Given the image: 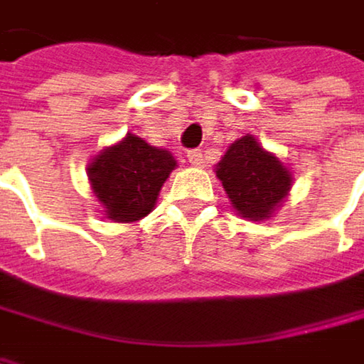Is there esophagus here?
<instances>
[{
	"instance_id": "34e87169",
	"label": "esophagus",
	"mask_w": 364,
	"mask_h": 364,
	"mask_svg": "<svg viewBox=\"0 0 364 364\" xmlns=\"http://www.w3.org/2000/svg\"><path fill=\"white\" fill-rule=\"evenodd\" d=\"M187 160H189V164H191V166H202V164H204V156H202V151H200V149H191V151H187Z\"/></svg>"
}]
</instances>
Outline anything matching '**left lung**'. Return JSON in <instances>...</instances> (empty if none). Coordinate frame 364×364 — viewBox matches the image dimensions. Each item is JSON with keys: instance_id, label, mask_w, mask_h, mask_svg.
Listing matches in <instances>:
<instances>
[{"instance_id": "left-lung-1", "label": "left lung", "mask_w": 364, "mask_h": 364, "mask_svg": "<svg viewBox=\"0 0 364 364\" xmlns=\"http://www.w3.org/2000/svg\"><path fill=\"white\" fill-rule=\"evenodd\" d=\"M215 173L233 210L248 220L271 218L294 183L291 171L250 133L227 148Z\"/></svg>"}]
</instances>
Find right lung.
<instances>
[{"instance_id":"add662e5","label":"right lung","mask_w":364,"mask_h":364,"mask_svg":"<svg viewBox=\"0 0 364 364\" xmlns=\"http://www.w3.org/2000/svg\"><path fill=\"white\" fill-rule=\"evenodd\" d=\"M177 168L175 156L127 133L114 146L97 151L87 177L102 213L112 223H137L148 216L168 175Z\"/></svg>"}]
</instances>
